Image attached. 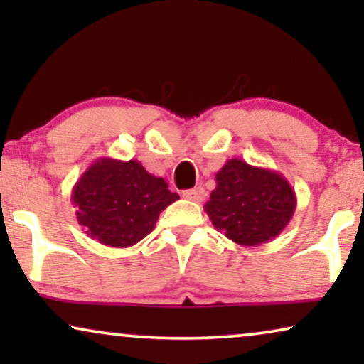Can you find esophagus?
I'll return each instance as SVG.
<instances>
[{"label": "esophagus", "mask_w": 364, "mask_h": 364, "mask_svg": "<svg viewBox=\"0 0 364 364\" xmlns=\"http://www.w3.org/2000/svg\"><path fill=\"white\" fill-rule=\"evenodd\" d=\"M183 198L192 202H202L205 198V191L202 187H196V188H188V191H183Z\"/></svg>", "instance_id": "esophagus-1"}]
</instances>
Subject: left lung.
<instances>
[{
    "label": "left lung",
    "mask_w": 364,
    "mask_h": 364,
    "mask_svg": "<svg viewBox=\"0 0 364 364\" xmlns=\"http://www.w3.org/2000/svg\"><path fill=\"white\" fill-rule=\"evenodd\" d=\"M203 208L213 227L243 247L280 235L296 208V196L280 172L228 159Z\"/></svg>",
    "instance_id": "1"
}]
</instances>
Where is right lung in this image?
<instances>
[{"label":"right lung","instance_id":"1","mask_svg":"<svg viewBox=\"0 0 364 364\" xmlns=\"http://www.w3.org/2000/svg\"><path fill=\"white\" fill-rule=\"evenodd\" d=\"M178 200L162 177L139 161L96 159L74 183L71 202L79 225L106 247L126 248L149 235L164 208Z\"/></svg>","mask_w":364,"mask_h":364}]
</instances>
